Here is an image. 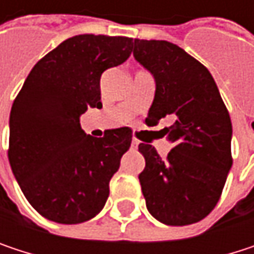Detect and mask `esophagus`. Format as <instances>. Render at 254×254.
Wrapping results in <instances>:
<instances>
[{
	"mask_svg": "<svg viewBox=\"0 0 254 254\" xmlns=\"http://www.w3.org/2000/svg\"><path fill=\"white\" fill-rule=\"evenodd\" d=\"M138 144H139V141H138V139H132V147H133V148H136V147H138Z\"/></svg>",
	"mask_w": 254,
	"mask_h": 254,
	"instance_id": "34e87169",
	"label": "esophagus"
}]
</instances>
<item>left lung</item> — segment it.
<instances>
[{"label": "left lung", "mask_w": 254, "mask_h": 254, "mask_svg": "<svg viewBox=\"0 0 254 254\" xmlns=\"http://www.w3.org/2000/svg\"><path fill=\"white\" fill-rule=\"evenodd\" d=\"M133 57L156 79L145 124L165 127L174 144L166 159L141 142L145 168L139 184L148 212L162 224L184 227L204 219L218 204L232 166V125L210 72L168 41H133Z\"/></svg>", "instance_id": "obj_1"}]
</instances>
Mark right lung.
<instances>
[{
    "instance_id": "right-lung-1",
    "label": "right lung",
    "mask_w": 254,
    "mask_h": 254,
    "mask_svg": "<svg viewBox=\"0 0 254 254\" xmlns=\"http://www.w3.org/2000/svg\"><path fill=\"white\" fill-rule=\"evenodd\" d=\"M132 38L76 35L30 70L10 113L8 160L30 206L57 224H80L104 207L132 129L86 135L79 116L101 109V73L122 64Z\"/></svg>"
}]
</instances>
